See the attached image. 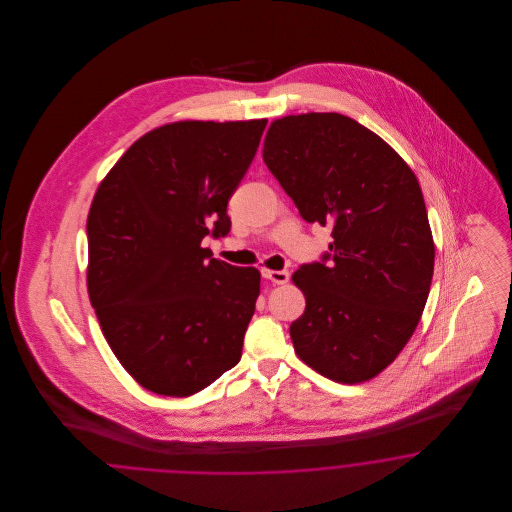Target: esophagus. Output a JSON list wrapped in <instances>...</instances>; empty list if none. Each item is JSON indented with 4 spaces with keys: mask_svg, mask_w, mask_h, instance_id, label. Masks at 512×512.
<instances>
[{
    "mask_svg": "<svg viewBox=\"0 0 512 512\" xmlns=\"http://www.w3.org/2000/svg\"><path fill=\"white\" fill-rule=\"evenodd\" d=\"M261 274H263V278H267L272 284H278V286H282V284H286L290 280V272L288 270H268V268H263Z\"/></svg>",
    "mask_w": 512,
    "mask_h": 512,
    "instance_id": "34e87169",
    "label": "esophagus"
}]
</instances>
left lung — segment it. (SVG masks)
<instances>
[{
    "instance_id": "1",
    "label": "left lung",
    "mask_w": 512,
    "mask_h": 512,
    "mask_svg": "<svg viewBox=\"0 0 512 512\" xmlns=\"http://www.w3.org/2000/svg\"><path fill=\"white\" fill-rule=\"evenodd\" d=\"M263 159L307 222L332 224L320 263L295 270L305 313L290 326L297 357L318 374L361 384L411 340L434 276L420 184L380 136L340 113L272 122Z\"/></svg>"
}]
</instances>
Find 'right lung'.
I'll return each mask as SVG.
<instances>
[{"label":"right lung","mask_w":512,"mask_h":512,"mask_svg":"<svg viewBox=\"0 0 512 512\" xmlns=\"http://www.w3.org/2000/svg\"><path fill=\"white\" fill-rule=\"evenodd\" d=\"M267 119L180 121L132 146L88 215V293L103 336L146 390L188 397L242 359L261 274L201 247L230 232L228 199Z\"/></svg>","instance_id":"add662e5"}]
</instances>
